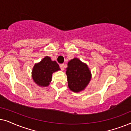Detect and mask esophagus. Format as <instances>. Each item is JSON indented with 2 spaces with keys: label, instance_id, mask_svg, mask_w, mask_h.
<instances>
[{
  "label": "esophagus",
  "instance_id": "esophagus-1",
  "mask_svg": "<svg viewBox=\"0 0 131 131\" xmlns=\"http://www.w3.org/2000/svg\"><path fill=\"white\" fill-rule=\"evenodd\" d=\"M60 69H61V70H64V64H60Z\"/></svg>",
  "mask_w": 131,
  "mask_h": 131
}]
</instances>
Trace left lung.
<instances>
[{"instance_id": "1", "label": "left lung", "mask_w": 131, "mask_h": 131, "mask_svg": "<svg viewBox=\"0 0 131 131\" xmlns=\"http://www.w3.org/2000/svg\"><path fill=\"white\" fill-rule=\"evenodd\" d=\"M66 73L69 89L74 92L84 90L91 79V73L88 66L76 58L68 62Z\"/></svg>"}]
</instances>
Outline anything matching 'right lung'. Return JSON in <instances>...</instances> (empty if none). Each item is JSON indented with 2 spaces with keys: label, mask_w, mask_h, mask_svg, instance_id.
<instances>
[{
  "label": "right lung",
  "mask_w": 131,
  "mask_h": 131,
  "mask_svg": "<svg viewBox=\"0 0 131 131\" xmlns=\"http://www.w3.org/2000/svg\"><path fill=\"white\" fill-rule=\"evenodd\" d=\"M60 70L57 62L46 56L39 63L35 64L32 70V78L39 86H48L51 82L52 73Z\"/></svg>",
  "instance_id": "obj_1"
}]
</instances>
